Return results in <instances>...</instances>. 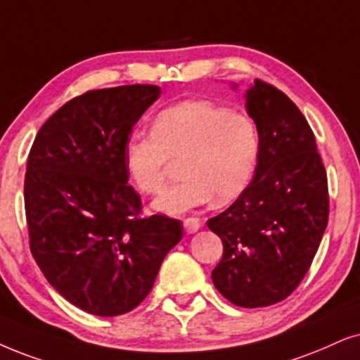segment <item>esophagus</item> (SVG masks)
Here are the masks:
<instances>
[{"instance_id": "1", "label": "esophagus", "mask_w": 360, "mask_h": 360, "mask_svg": "<svg viewBox=\"0 0 360 360\" xmlns=\"http://www.w3.org/2000/svg\"><path fill=\"white\" fill-rule=\"evenodd\" d=\"M183 224H184V231L188 234H194L201 229V221H199L198 217H188V219H184Z\"/></svg>"}]
</instances>
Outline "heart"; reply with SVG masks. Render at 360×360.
<instances>
[{
    "label": "heart",
    "mask_w": 360,
    "mask_h": 360,
    "mask_svg": "<svg viewBox=\"0 0 360 360\" xmlns=\"http://www.w3.org/2000/svg\"><path fill=\"white\" fill-rule=\"evenodd\" d=\"M261 154V136L251 117L202 99L184 101L154 117L151 133H133L124 144V169L144 194L166 186L171 161L184 159V181L162 193L153 207L184 214L214 198L233 202L251 184Z\"/></svg>",
    "instance_id": "1"
}]
</instances>
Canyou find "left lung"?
Segmentation results:
<instances>
[{
	"label": "left lung",
	"mask_w": 360,
	"mask_h": 360,
	"mask_svg": "<svg viewBox=\"0 0 360 360\" xmlns=\"http://www.w3.org/2000/svg\"><path fill=\"white\" fill-rule=\"evenodd\" d=\"M245 109L261 136L254 179L207 227L224 245L214 285L254 309L284 301L307 274L329 219V191L311 126L282 91L256 79Z\"/></svg>",
	"instance_id": "obj_1"
}]
</instances>
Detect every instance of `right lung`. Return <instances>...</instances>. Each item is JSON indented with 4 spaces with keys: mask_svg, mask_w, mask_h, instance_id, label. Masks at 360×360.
<instances>
[{
    "mask_svg": "<svg viewBox=\"0 0 360 360\" xmlns=\"http://www.w3.org/2000/svg\"><path fill=\"white\" fill-rule=\"evenodd\" d=\"M161 89L129 84L72 98L41 126L25 176L30 249L49 284L81 311L115 317L151 292L177 219L141 217L124 144Z\"/></svg>",
    "mask_w": 360,
    "mask_h": 360,
    "instance_id": "add662e5",
    "label": "right lung"
}]
</instances>
